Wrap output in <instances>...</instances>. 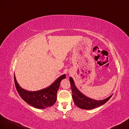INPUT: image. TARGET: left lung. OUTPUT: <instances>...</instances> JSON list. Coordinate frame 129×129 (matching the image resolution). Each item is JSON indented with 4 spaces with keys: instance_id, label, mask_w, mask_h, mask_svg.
Segmentation results:
<instances>
[{
    "instance_id": "left-lung-1",
    "label": "left lung",
    "mask_w": 129,
    "mask_h": 129,
    "mask_svg": "<svg viewBox=\"0 0 129 129\" xmlns=\"http://www.w3.org/2000/svg\"><path fill=\"white\" fill-rule=\"evenodd\" d=\"M71 88L73 93V99L74 103L79 108L82 109H92L102 106L106 103L112 96V94L109 97L103 100H95L87 97L81 92H80L75 84L74 81L71 77H70Z\"/></svg>"
}]
</instances>
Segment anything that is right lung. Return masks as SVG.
Returning a JSON list of instances; mask_svg holds the SVG:
<instances>
[{"label":"right lung","mask_w":129,"mask_h":129,"mask_svg":"<svg viewBox=\"0 0 129 129\" xmlns=\"http://www.w3.org/2000/svg\"><path fill=\"white\" fill-rule=\"evenodd\" d=\"M66 77L65 74L59 77L47 87L36 91L26 90L20 87L14 74L15 84L17 92L24 101L36 108L45 109L52 106L56 101V94L60 82Z\"/></svg>","instance_id":"obj_1"}]
</instances>
